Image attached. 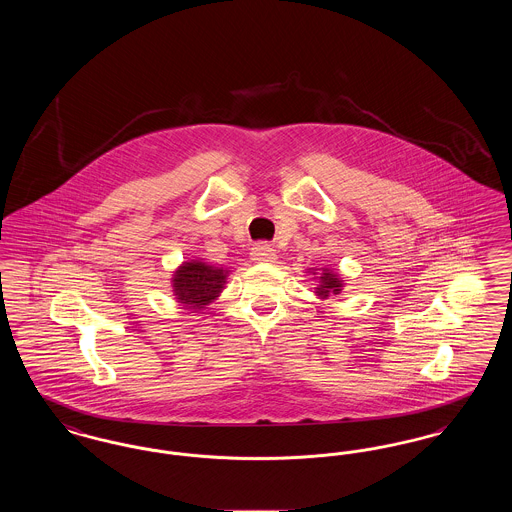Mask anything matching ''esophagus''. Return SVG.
Masks as SVG:
<instances>
[{
	"label": "esophagus",
	"instance_id": "esophagus-1",
	"mask_svg": "<svg viewBox=\"0 0 512 512\" xmlns=\"http://www.w3.org/2000/svg\"><path fill=\"white\" fill-rule=\"evenodd\" d=\"M251 261L255 263H274L276 261V251L267 244H255L251 247Z\"/></svg>",
	"mask_w": 512,
	"mask_h": 512
}]
</instances>
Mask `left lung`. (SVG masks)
<instances>
[{
  "mask_svg": "<svg viewBox=\"0 0 512 512\" xmlns=\"http://www.w3.org/2000/svg\"><path fill=\"white\" fill-rule=\"evenodd\" d=\"M341 288H343V282L338 278V274L328 270V268H324L320 278H318V288L315 290V293H317L320 299H326L330 295H338L341 292Z\"/></svg>",
  "mask_w": 512,
  "mask_h": 512,
  "instance_id": "obj_1",
  "label": "left lung"
}]
</instances>
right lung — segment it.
Masks as SVG:
<instances>
[{
    "label": "right lung",
    "instance_id": "1",
    "mask_svg": "<svg viewBox=\"0 0 512 512\" xmlns=\"http://www.w3.org/2000/svg\"><path fill=\"white\" fill-rule=\"evenodd\" d=\"M228 270L201 261H190L172 276V292L186 309H201L219 297L226 284Z\"/></svg>",
    "mask_w": 512,
    "mask_h": 512
}]
</instances>
